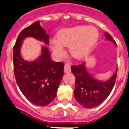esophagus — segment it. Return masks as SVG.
Wrapping results in <instances>:
<instances>
[{
	"label": "esophagus",
	"instance_id": "esophagus-1",
	"mask_svg": "<svg viewBox=\"0 0 129 129\" xmlns=\"http://www.w3.org/2000/svg\"><path fill=\"white\" fill-rule=\"evenodd\" d=\"M64 71L65 73H70L71 72V66L69 64L66 63L64 64Z\"/></svg>",
	"mask_w": 129,
	"mask_h": 129
}]
</instances>
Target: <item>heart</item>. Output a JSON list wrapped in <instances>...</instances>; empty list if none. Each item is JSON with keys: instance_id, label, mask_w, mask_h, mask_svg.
Returning <instances> with one entry per match:
<instances>
[{"instance_id": "heart-1", "label": "heart", "mask_w": 129, "mask_h": 129, "mask_svg": "<svg viewBox=\"0 0 129 129\" xmlns=\"http://www.w3.org/2000/svg\"><path fill=\"white\" fill-rule=\"evenodd\" d=\"M98 38V31L94 27H75L60 31L58 40L54 39L51 42V46L58 57L64 55L63 46L69 47L72 57L80 60L88 55Z\"/></svg>"}]
</instances>
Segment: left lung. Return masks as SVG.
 Returning <instances> with one entry per match:
<instances>
[{
    "label": "left lung",
    "instance_id": "1",
    "mask_svg": "<svg viewBox=\"0 0 129 129\" xmlns=\"http://www.w3.org/2000/svg\"><path fill=\"white\" fill-rule=\"evenodd\" d=\"M105 37L116 45L115 40L108 33H105ZM71 69L75 77L74 96L83 107L91 108L101 104L107 98L114 86L118 69L114 75L106 81H100L92 77L86 71L85 62L72 65Z\"/></svg>",
    "mask_w": 129,
    "mask_h": 129
}]
</instances>
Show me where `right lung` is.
Returning <instances> with one entry per match:
<instances>
[{
    "mask_svg": "<svg viewBox=\"0 0 129 129\" xmlns=\"http://www.w3.org/2000/svg\"><path fill=\"white\" fill-rule=\"evenodd\" d=\"M33 37L49 44L50 37L36 21L20 32L13 47V70L16 82L22 93L30 102L44 106L56 96L64 74V64L50 59L48 49L43 47L40 57L33 62L24 60L20 54L22 41Z\"/></svg>",
    "mask_w": 129,
    "mask_h": 129,
    "instance_id": "obj_1",
    "label": "right lung"
}]
</instances>
